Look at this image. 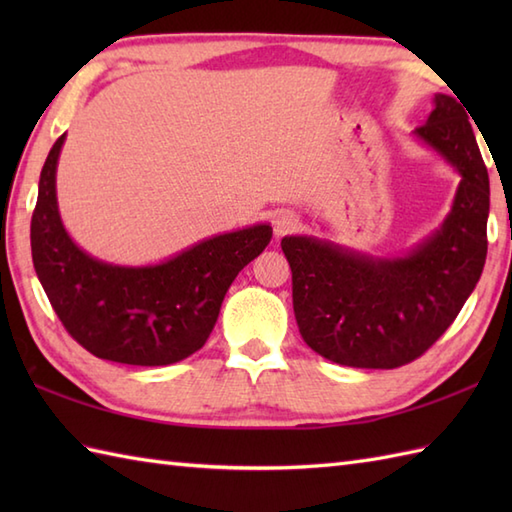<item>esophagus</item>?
<instances>
[{"instance_id": "34e87169", "label": "esophagus", "mask_w": 512, "mask_h": 512, "mask_svg": "<svg viewBox=\"0 0 512 512\" xmlns=\"http://www.w3.org/2000/svg\"><path fill=\"white\" fill-rule=\"evenodd\" d=\"M297 226H299V220H297V215L292 213V211H279V213L273 217V231H275L277 237L292 233Z\"/></svg>"}]
</instances>
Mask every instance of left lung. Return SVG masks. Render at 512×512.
I'll list each match as a JSON object with an SVG mask.
<instances>
[{"mask_svg":"<svg viewBox=\"0 0 512 512\" xmlns=\"http://www.w3.org/2000/svg\"><path fill=\"white\" fill-rule=\"evenodd\" d=\"M469 110L436 94L420 145L458 173L451 211L440 228L402 255H369L314 235H286L299 332L332 363L394 369L424 354L471 297L486 262L491 206L488 171Z\"/></svg>","mask_w":512,"mask_h":512,"instance_id":"obj_1","label":"left lung"}]
</instances>
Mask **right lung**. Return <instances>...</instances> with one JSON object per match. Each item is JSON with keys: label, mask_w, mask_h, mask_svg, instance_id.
I'll use <instances>...</instances> for the list:
<instances>
[{"label": "right lung", "mask_w": 512, "mask_h": 512, "mask_svg": "<svg viewBox=\"0 0 512 512\" xmlns=\"http://www.w3.org/2000/svg\"><path fill=\"white\" fill-rule=\"evenodd\" d=\"M65 134L41 169L30 224L32 264L54 312L85 350L105 361L158 367L178 363L209 339L226 290L270 244L259 222L206 237L169 259L121 266L96 259L65 231L57 165Z\"/></svg>", "instance_id": "right-lung-1"}]
</instances>
